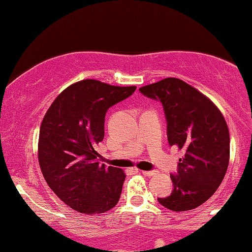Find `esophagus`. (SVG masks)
<instances>
[{"instance_id": "34e87169", "label": "esophagus", "mask_w": 252, "mask_h": 252, "mask_svg": "<svg viewBox=\"0 0 252 252\" xmlns=\"http://www.w3.org/2000/svg\"><path fill=\"white\" fill-rule=\"evenodd\" d=\"M142 174H143L144 176H153V175H156L157 171L156 170H149V171L143 170V171H142Z\"/></svg>"}]
</instances>
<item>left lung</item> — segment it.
Returning <instances> with one entry per match:
<instances>
[{
    "mask_svg": "<svg viewBox=\"0 0 252 252\" xmlns=\"http://www.w3.org/2000/svg\"><path fill=\"white\" fill-rule=\"evenodd\" d=\"M139 92L160 101L169 146L185 152L178 174L170 175L173 191L158 202L174 212L197 208L216 192L228 169L230 137L225 119L207 96L179 78H164Z\"/></svg>",
    "mask_w": 252,
    "mask_h": 252,
    "instance_id": "8db88e82",
    "label": "left lung"
}]
</instances>
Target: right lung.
I'll use <instances>...</instances> for the list:
<instances>
[{
	"instance_id": "1",
	"label": "right lung",
	"mask_w": 252,
	"mask_h": 252,
	"mask_svg": "<svg viewBox=\"0 0 252 252\" xmlns=\"http://www.w3.org/2000/svg\"><path fill=\"white\" fill-rule=\"evenodd\" d=\"M136 87H116L83 79L67 87L45 114L39 132L38 158L47 185L72 210L105 213L115 207L125 173L98 161L105 114Z\"/></svg>"
}]
</instances>
